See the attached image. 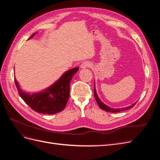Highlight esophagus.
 Here are the masks:
<instances>
[{
	"label": "esophagus",
	"instance_id": "1",
	"mask_svg": "<svg viewBox=\"0 0 160 160\" xmlns=\"http://www.w3.org/2000/svg\"><path fill=\"white\" fill-rule=\"evenodd\" d=\"M91 66V65L89 63V62H83L81 64L80 67L81 69H85V68H87V67H90Z\"/></svg>",
	"mask_w": 160,
	"mask_h": 160
}]
</instances>
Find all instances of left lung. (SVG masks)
<instances>
[{
	"label": "left lung",
	"instance_id": "8db88e82",
	"mask_svg": "<svg viewBox=\"0 0 160 160\" xmlns=\"http://www.w3.org/2000/svg\"><path fill=\"white\" fill-rule=\"evenodd\" d=\"M94 85H95V83H94ZM94 96H95V98L97 103H98V104L99 105V107L101 109H103L105 111H108V112H111V113H118V112H120V111H125V110L129 109L131 108H132L135 104V103L132 105L128 106V107L123 108H110V107H109V106L104 104L102 102V101H101V100L99 98V96H98V93H97V92H96L95 86L94 87Z\"/></svg>",
	"mask_w": 160,
	"mask_h": 160
}]
</instances>
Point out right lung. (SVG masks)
Listing matches in <instances>:
<instances>
[{"label":"right lung","mask_w":160,"mask_h":160,"mask_svg":"<svg viewBox=\"0 0 160 160\" xmlns=\"http://www.w3.org/2000/svg\"><path fill=\"white\" fill-rule=\"evenodd\" d=\"M35 35L33 33L28 39ZM78 70L79 67H75L66 71L49 88L32 94L23 91L16 79L14 82L19 95L32 110L42 114H55L65 109L69 98L71 81Z\"/></svg>","instance_id":"add662e5"}]
</instances>
